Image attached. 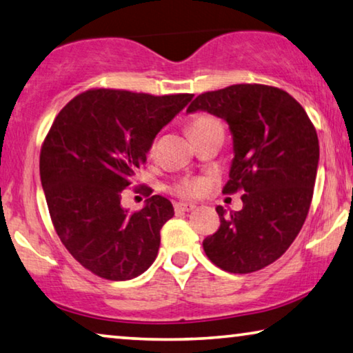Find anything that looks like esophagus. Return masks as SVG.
Listing matches in <instances>:
<instances>
[{"label":"esophagus","instance_id":"obj_1","mask_svg":"<svg viewBox=\"0 0 353 353\" xmlns=\"http://www.w3.org/2000/svg\"><path fill=\"white\" fill-rule=\"evenodd\" d=\"M174 209H176V212H190V210L196 209V205L192 203H176Z\"/></svg>","mask_w":353,"mask_h":353}]
</instances>
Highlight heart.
Segmentation results:
<instances>
[{"label":"heart","instance_id":"heart-1","mask_svg":"<svg viewBox=\"0 0 353 353\" xmlns=\"http://www.w3.org/2000/svg\"><path fill=\"white\" fill-rule=\"evenodd\" d=\"M212 124H216L214 117L199 116L193 121L190 132L198 130V128H203V127H209ZM205 187H207V181L204 177H192V179H185V181H182L181 183H177L176 192L181 194V196H198V194L204 192Z\"/></svg>","mask_w":353,"mask_h":353}]
</instances>
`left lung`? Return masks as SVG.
Wrapping results in <instances>:
<instances>
[{"label": "left lung", "mask_w": 353, "mask_h": 353, "mask_svg": "<svg viewBox=\"0 0 353 353\" xmlns=\"http://www.w3.org/2000/svg\"><path fill=\"white\" fill-rule=\"evenodd\" d=\"M207 111L229 125L234 159L223 193L243 190V209L216 207L221 225L205 237L216 267L251 273L281 257L299 236L319 166L314 125L297 100L265 85H232L204 92L187 113Z\"/></svg>", "instance_id": "1"}]
</instances>
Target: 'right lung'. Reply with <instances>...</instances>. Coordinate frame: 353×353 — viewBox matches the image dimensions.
I'll return each mask as SVG.
<instances>
[{"label":"right lung","instance_id":"obj_1","mask_svg":"<svg viewBox=\"0 0 353 353\" xmlns=\"http://www.w3.org/2000/svg\"><path fill=\"white\" fill-rule=\"evenodd\" d=\"M192 99L92 89L56 116L41 150L42 188L61 242L96 275L125 281L155 261L160 229L174 215L171 201L154 194L132 214L121 194L157 133Z\"/></svg>","mask_w":353,"mask_h":353}]
</instances>
